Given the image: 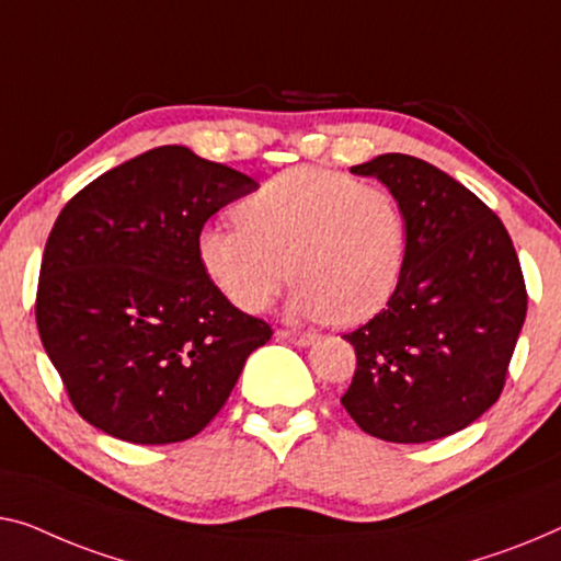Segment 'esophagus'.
I'll return each instance as SVG.
<instances>
[{"mask_svg": "<svg viewBox=\"0 0 561 561\" xmlns=\"http://www.w3.org/2000/svg\"><path fill=\"white\" fill-rule=\"evenodd\" d=\"M277 337L291 342V345L307 347L309 342L317 340V334H312V332H297V330H277Z\"/></svg>", "mask_w": 561, "mask_h": 561, "instance_id": "esophagus-1", "label": "esophagus"}]
</instances>
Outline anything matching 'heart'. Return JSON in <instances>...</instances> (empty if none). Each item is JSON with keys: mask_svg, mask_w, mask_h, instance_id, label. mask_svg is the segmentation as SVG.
Masks as SVG:
<instances>
[{"mask_svg": "<svg viewBox=\"0 0 561 561\" xmlns=\"http://www.w3.org/2000/svg\"><path fill=\"white\" fill-rule=\"evenodd\" d=\"M241 224L196 237L206 279L241 312H262L289 277L299 317L353 328L396 295L408 259V219L396 194L328 169H291L241 201ZM293 270L289 271L288 266Z\"/></svg>", "mask_w": 561, "mask_h": 561, "instance_id": "b5f03b06", "label": "heart"}]
</instances>
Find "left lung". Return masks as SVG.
<instances>
[{
	"instance_id": "8db88e82",
	"label": "left lung",
	"mask_w": 561,
	"mask_h": 561,
	"mask_svg": "<svg viewBox=\"0 0 561 561\" xmlns=\"http://www.w3.org/2000/svg\"><path fill=\"white\" fill-rule=\"evenodd\" d=\"M403 206L408 259L388 307L345 340L357 367L340 403L390 443L446 438L496 403L526 317L512 237L483 201L421 158L353 165Z\"/></svg>"
}]
</instances>
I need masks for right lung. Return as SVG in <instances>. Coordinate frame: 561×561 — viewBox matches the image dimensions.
I'll list each match as a JSON object with an SVG mask.
<instances>
[{"label": "right lung", "instance_id": "1", "mask_svg": "<svg viewBox=\"0 0 561 561\" xmlns=\"http://www.w3.org/2000/svg\"><path fill=\"white\" fill-rule=\"evenodd\" d=\"M259 183L161 146L78 191L42 254L35 317L67 398L107 436L194 438L272 328L227 302L196 256L204 224Z\"/></svg>", "mask_w": 561, "mask_h": 561}]
</instances>
